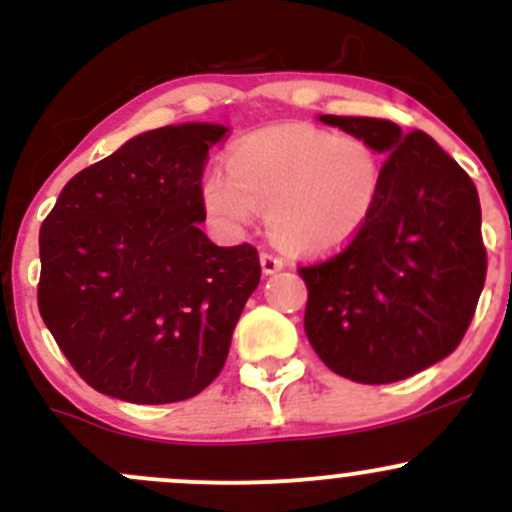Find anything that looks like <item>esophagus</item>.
Returning a JSON list of instances; mask_svg holds the SVG:
<instances>
[{"label": "esophagus", "mask_w": 512, "mask_h": 512, "mask_svg": "<svg viewBox=\"0 0 512 512\" xmlns=\"http://www.w3.org/2000/svg\"><path fill=\"white\" fill-rule=\"evenodd\" d=\"M260 265H262V272H265V275H275V272H280L282 267H285V260L277 255H272V252H262Z\"/></svg>", "instance_id": "obj_1"}]
</instances>
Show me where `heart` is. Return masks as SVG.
<instances>
[{
    "label": "heart",
    "instance_id": "1",
    "mask_svg": "<svg viewBox=\"0 0 512 512\" xmlns=\"http://www.w3.org/2000/svg\"><path fill=\"white\" fill-rule=\"evenodd\" d=\"M384 180L386 160L366 138L280 123L237 141L227 170H208L200 198L227 232L247 230L267 210L270 235L285 250L332 255L371 223Z\"/></svg>",
    "mask_w": 512,
    "mask_h": 512
}]
</instances>
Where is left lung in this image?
I'll list each match as a JSON object with an SVG mask.
<instances>
[{
    "mask_svg": "<svg viewBox=\"0 0 512 512\" xmlns=\"http://www.w3.org/2000/svg\"><path fill=\"white\" fill-rule=\"evenodd\" d=\"M386 156L381 203L366 230L299 270L304 332L344 379L391 384L446 359L466 334L485 282L478 190L423 131L366 116H317Z\"/></svg>",
    "mask_w": 512,
    "mask_h": 512,
    "instance_id": "8db88e82",
    "label": "left lung"
}]
</instances>
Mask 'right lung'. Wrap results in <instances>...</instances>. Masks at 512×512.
<instances>
[{
    "label": "right lung",
    "instance_id": "1",
    "mask_svg": "<svg viewBox=\"0 0 512 512\" xmlns=\"http://www.w3.org/2000/svg\"><path fill=\"white\" fill-rule=\"evenodd\" d=\"M230 131L178 123L76 173L39 230V312L81 379L131 404L200 394L260 285L252 245L200 230L208 151Z\"/></svg>",
    "mask_w": 512,
    "mask_h": 512
}]
</instances>
